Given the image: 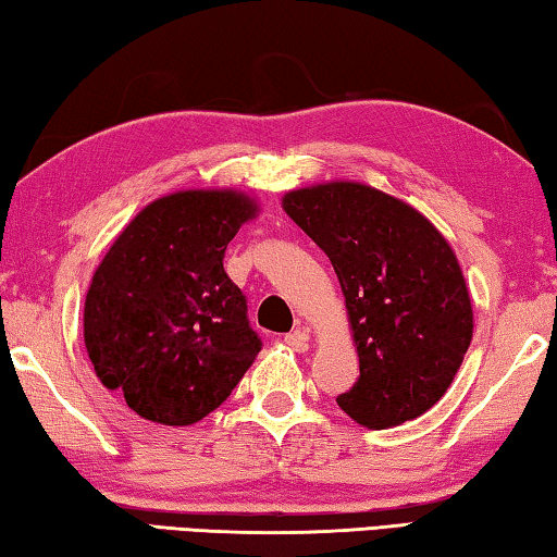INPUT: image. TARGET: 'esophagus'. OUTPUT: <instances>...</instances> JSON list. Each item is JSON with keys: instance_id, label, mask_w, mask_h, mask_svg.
Returning a JSON list of instances; mask_svg holds the SVG:
<instances>
[{"instance_id": "1", "label": "esophagus", "mask_w": 557, "mask_h": 557, "mask_svg": "<svg viewBox=\"0 0 557 557\" xmlns=\"http://www.w3.org/2000/svg\"><path fill=\"white\" fill-rule=\"evenodd\" d=\"M285 344L295 351H307L309 348V332L307 329H295V332L285 334Z\"/></svg>"}]
</instances>
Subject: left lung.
<instances>
[{"label":"left lung","mask_w":557,"mask_h":557,"mask_svg":"<svg viewBox=\"0 0 557 557\" xmlns=\"http://www.w3.org/2000/svg\"><path fill=\"white\" fill-rule=\"evenodd\" d=\"M282 206L332 260L361 375L336 398L358 425L383 430L432 408L471 342V301L449 243L408 203L334 182Z\"/></svg>","instance_id":"1"}]
</instances>
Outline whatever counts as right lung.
<instances>
[{"instance_id": "right-lung-1", "label": "right lung", "mask_w": 557, "mask_h": 557, "mask_svg": "<svg viewBox=\"0 0 557 557\" xmlns=\"http://www.w3.org/2000/svg\"><path fill=\"white\" fill-rule=\"evenodd\" d=\"M258 206L238 191H178L135 215L92 275L83 336L100 383L159 425H194L262 342L223 252Z\"/></svg>"}]
</instances>
